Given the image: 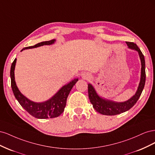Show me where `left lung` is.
Masks as SVG:
<instances>
[{"instance_id": "1", "label": "left lung", "mask_w": 155, "mask_h": 155, "mask_svg": "<svg viewBox=\"0 0 155 155\" xmlns=\"http://www.w3.org/2000/svg\"><path fill=\"white\" fill-rule=\"evenodd\" d=\"M126 43L129 48L138 51L140 61H141V78H140V81L137 91L135 94L127 101L124 102H115L103 99L101 97H100L97 95L94 88L93 87L91 84L89 83L88 85L89 100L92 104L94 109L101 114L112 116L119 114L129 110L137 102L144 88L145 83V64L144 56L141 50L138 48V46L135 43H132V42H126Z\"/></svg>"}]
</instances>
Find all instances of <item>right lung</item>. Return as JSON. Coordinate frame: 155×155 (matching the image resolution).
Segmentation results:
<instances>
[{
	"label": "right lung",
	"mask_w": 155,
	"mask_h": 155,
	"mask_svg": "<svg viewBox=\"0 0 155 155\" xmlns=\"http://www.w3.org/2000/svg\"><path fill=\"white\" fill-rule=\"evenodd\" d=\"M55 41V39H52L48 41L41 42V43H39L34 46L25 47L22 49L21 51L25 49L37 48L43 45H52L54 43ZM16 61L17 59L15 58L11 66V86L14 96H15L17 100L22 107V108H24L30 115L38 119L53 118L58 117L59 115L61 114L64 110L65 106H66L67 100L69 93L70 91L72 90L74 85L78 81V79H74V80L70 81L67 85H64L50 100L42 103L34 102L28 100L24 95L22 94L16 85L15 75H14Z\"/></svg>",
	"instance_id": "add662e5"
}]
</instances>
